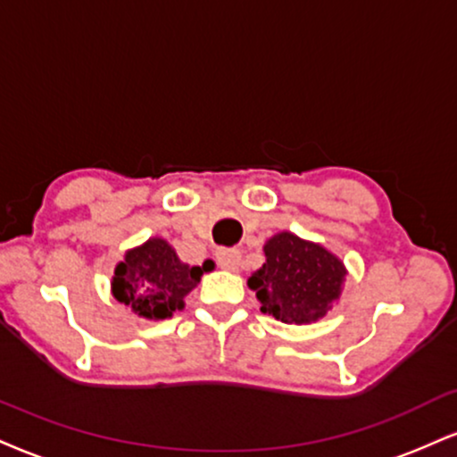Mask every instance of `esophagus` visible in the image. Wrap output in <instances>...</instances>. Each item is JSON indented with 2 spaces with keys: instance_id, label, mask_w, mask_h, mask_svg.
<instances>
[{
  "instance_id": "34e87169",
  "label": "esophagus",
  "mask_w": 457,
  "mask_h": 457,
  "mask_svg": "<svg viewBox=\"0 0 457 457\" xmlns=\"http://www.w3.org/2000/svg\"><path fill=\"white\" fill-rule=\"evenodd\" d=\"M217 263L228 272H238L240 268V251L236 249H217Z\"/></svg>"
}]
</instances>
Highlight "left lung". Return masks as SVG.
<instances>
[{
  "instance_id": "1",
  "label": "left lung",
  "mask_w": 457,
  "mask_h": 457,
  "mask_svg": "<svg viewBox=\"0 0 457 457\" xmlns=\"http://www.w3.org/2000/svg\"><path fill=\"white\" fill-rule=\"evenodd\" d=\"M266 262L249 277L262 312L277 321L309 326L323 319L343 294L347 268L326 246L294 232H278L263 245Z\"/></svg>"
}]
</instances>
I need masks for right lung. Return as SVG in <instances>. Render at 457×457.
I'll return each mask as SVG.
<instances>
[{
  "label": "right lung",
  "mask_w": 457,
  "mask_h": 457,
  "mask_svg": "<svg viewBox=\"0 0 457 457\" xmlns=\"http://www.w3.org/2000/svg\"><path fill=\"white\" fill-rule=\"evenodd\" d=\"M204 266L180 262L168 240L153 236L125 251L110 281L114 300L148 321L170 319L185 309V298L200 283Z\"/></svg>",
  "instance_id": "1"
}]
</instances>
